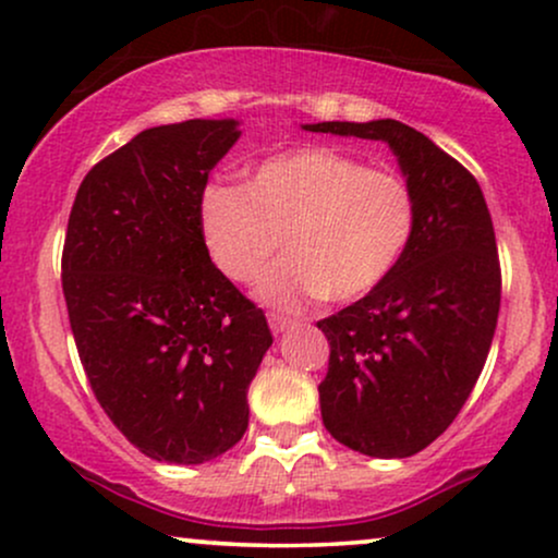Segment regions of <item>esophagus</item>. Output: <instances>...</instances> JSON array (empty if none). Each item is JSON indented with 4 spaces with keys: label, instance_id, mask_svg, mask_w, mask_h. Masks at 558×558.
Instances as JSON below:
<instances>
[{
    "label": "esophagus",
    "instance_id": "esophagus-1",
    "mask_svg": "<svg viewBox=\"0 0 558 558\" xmlns=\"http://www.w3.org/2000/svg\"><path fill=\"white\" fill-rule=\"evenodd\" d=\"M267 323H270L272 332H283V330L291 328L293 319L286 317V315H278V312H270V315H267Z\"/></svg>",
    "mask_w": 558,
    "mask_h": 558
}]
</instances>
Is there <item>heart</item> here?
<instances>
[{"mask_svg":"<svg viewBox=\"0 0 558 558\" xmlns=\"http://www.w3.org/2000/svg\"><path fill=\"white\" fill-rule=\"evenodd\" d=\"M198 217L233 283L259 280L286 239L291 257L267 272L259 299L299 310L325 296L349 304L386 283L412 246L417 194L399 170L306 146L259 162L246 185H207Z\"/></svg>","mask_w":558,"mask_h":558,"instance_id":"b5f03b06","label":"heart"}]
</instances>
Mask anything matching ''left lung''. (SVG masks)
Listing matches in <instances>:
<instances>
[{"label":"left lung","instance_id":"1","mask_svg":"<svg viewBox=\"0 0 558 558\" xmlns=\"http://www.w3.org/2000/svg\"><path fill=\"white\" fill-rule=\"evenodd\" d=\"M304 128L388 141L417 194V230L396 272L317 323L330 343L325 430L367 457H412L457 420L488 360L501 306L488 204L459 159L399 120Z\"/></svg>","mask_w":558,"mask_h":558}]
</instances>
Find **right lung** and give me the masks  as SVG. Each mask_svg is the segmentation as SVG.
<instances>
[{
	"label": "right lung",
	"mask_w": 558,
	"mask_h": 558,
	"mask_svg": "<svg viewBox=\"0 0 558 558\" xmlns=\"http://www.w3.org/2000/svg\"><path fill=\"white\" fill-rule=\"evenodd\" d=\"M235 120L141 131L88 170L62 246L75 349L112 425L157 462L202 464L248 427L265 312L209 259L198 204Z\"/></svg>",
	"instance_id": "add662e5"
}]
</instances>
